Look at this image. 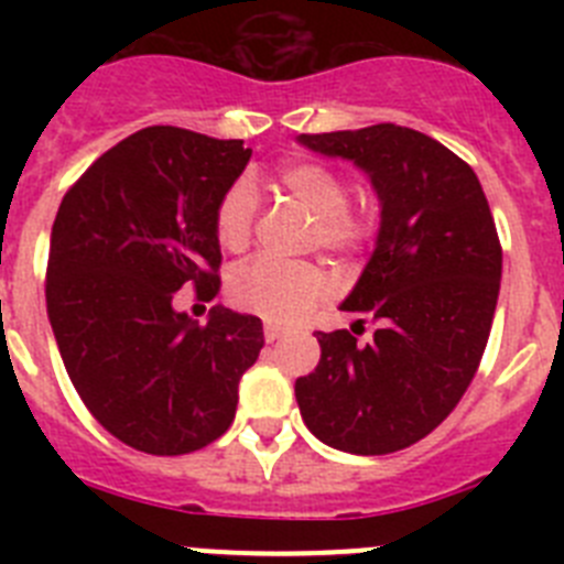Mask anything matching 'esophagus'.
<instances>
[{
    "label": "esophagus",
    "instance_id": "obj_1",
    "mask_svg": "<svg viewBox=\"0 0 564 564\" xmlns=\"http://www.w3.org/2000/svg\"><path fill=\"white\" fill-rule=\"evenodd\" d=\"M285 336V327L273 325V322H268L265 325V341H276V338Z\"/></svg>",
    "mask_w": 564,
    "mask_h": 564
}]
</instances>
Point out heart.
<instances>
[{
    "instance_id": "1",
    "label": "heart",
    "mask_w": 564,
    "mask_h": 564,
    "mask_svg": "<svg viewBox=\"0 0 564 564\" xmlns=\"http://www.w3.org/2000/svg\"><path fill=\"white\" fill-rule=\"evenodd\" d=\"M279 183L299 203L316 214L313 239L325 251L356 253L370 242L376 223L367 208L347 203V183L330 166L313 161H293L282 166ZM257 186L248 177H239L223 194L214 214V234L226 251H242L251 242L257 220ZM330 291V279L313 262H285L276 257H257L234 268L228 279V296L237 307L262 316L268 322H296L311 307H316Z\"/></svg>"
}]
</instances>
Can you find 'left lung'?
Listing matches in <instances>:
<instances>
[{
	"instance_id": "1",
	"label": "left lung",
	"mask_w": 564,
	"mask_h": 564,
	"mask_svg": "<svg viewBox=\"0 0 564 564\" xmlns=\"http://www.w3.org/2000/svg\"><path fill=\"white\" fill-rule=\"evenodd\" d=\"M299 143L364 169L381 203L376 251L341 302L378 330L367 344L316 333L322 358L296 378L299 412L333 449L390 455L441 426L480 367L502 276L495 217L471 166L410 127Z\"/></svg>"
}]
</instances>
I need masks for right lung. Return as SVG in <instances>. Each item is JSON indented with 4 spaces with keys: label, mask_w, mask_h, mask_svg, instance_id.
Wrapping results in <instances>:
<instances>
[{
    "label": "right lung",
    "mask_w": 564,
    "mask_h": 564,
    "mask_svg": "<svg viewBox=\"0 0 564 564\" xmlns=\"http://www.w3.org/2000/svg\"><path fill=\"white\" fill-rule=\"evenodd\" d=\"M251 161L242 141L177 127L123 138L58 206L47 316L67 376L109 435L147 455H188L231 426L242 372L265 336L257 316L174 311L194 285L220 291L214 214Z\"/></svg>",
    "instance_id": "right-lung-1"
}]
</instances>
